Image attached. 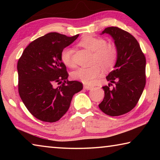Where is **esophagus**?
<instances>
[{"mask_svg":"<svg viewBox=\"0 0 160 160\" xmlns=\"http://www.w3.org/2000/svg\"><path fill=\"white\" fill-rule=\"evenodd\" d=\"M84 88H85V90H92V89L93 88V86H90V85H84Z\"/></svg>","mask_w":160,"mask_h":160,"instance_id":"1","label":"esophagus"}]
</instances>
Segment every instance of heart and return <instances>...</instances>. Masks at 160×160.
I'll list each match as a JSON object with an SVG mask.
<instances>
[{
	"mask_svg": "<svg viewBox=\"0 0 160 160\" xmlns=\"http://www.w3.org/2000/svg\"><path fill=\"white\" fill-rule=\"evenodd\" d=\"M80 47L93 52L91 64L89 68H78L72 72V79L92 85L95 82L102 74V69L108 71L114 67L118 58V49L114 44L107 43L102 37L85 36L79 42ZM72 51L68 47L64 48L60 54L61 61L66 66L72 68L75 63L72 57Z\"/></svg>",
	"mask_w": 160,
	"mask_h": 160,
	"instance_id": "1",
	"label": "heart"
}]
</instances>
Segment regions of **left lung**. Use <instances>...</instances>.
<instances>
[{
    "mask_svg": "<svg viewBox=\"0 0 160 160\" xmlns=\"http://www.w3.org/2000/svg\"><path fill=\"white\" fill-rule=\"evenodd\" d=\"M109 34L114 39L118 58L107 76L110 82L104 86V97L99 104L107 115L118 116L129 112L136 106L146 83V59L136 39L117 27L105 28L102 34ZM111 85H114L112 89Z\"/></svg>",
    "mask_w": 160,
    "mask_h": 160,
    "instance_id": "1",
    "label": "left lung"
}]
</instances>
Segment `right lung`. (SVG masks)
I'll return each mask as SVG.
<instances>
[{"label":"right lung","mask_w":160,"mask_h":160,"mask_svg":"<svg viewBox=\"0 0 160 160\" xmlns=\"http://www.w3.org/2000/svg\"><path fill=\"white\" fill-rule=\"evenodd\" d=\"M78 36L51 32L32 42L19 58V94L29 112L40 121H58L68 110L72 96L82 90V83L68 80L66 66L60 58L61 51ZM56 83L60 85L55 88Z\"/></svg>","instance_id":"1"}]
</instances>
